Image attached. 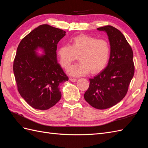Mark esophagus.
Returning <instances> with one entry per match:
<instances>
[{
    "label": "esophagus",
    "instance_id": "34e87169",
    "mask_svg": "<svg viewBox=\"0 0 148 148\" xmlns=\"http://www.w3.org/2000/svg\"><path fill=\"white\" fill-rule=\"evenodd\" d=\"M69 79L70 80L71 82H77V79H76V78H69Z\"/></svg>",
    "mask_w": 148,
    "mask_h": 148
}]
</instances>
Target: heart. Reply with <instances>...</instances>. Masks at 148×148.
<instances>
[{
    "label": "heart",
    "mask_w": 148,
    "mask_h": 148,
    "mask_svg": "<svg viewBox=\"0 0 148 148\" xmlns=\"http://www.w3.org/2000/svg\"><path fill=\"white\" fill-rule=\"evenodd\" d=\"M71 46L65 44L58 51L60 65L66 69L77 59L80 61L71 66L68 73L74 77L97 73L104 69L108 62L110 48L106 40L79 35L71 40Z\"/></svg>",
    "instance_id": "b5f03b06"
}]
</instances>
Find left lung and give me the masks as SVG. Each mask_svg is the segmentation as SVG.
<instances>
[{
    "mask_svg": "<svg viewBox=\"0 0 148 148\" xmlns=\"http://www.w3.org/2000/svg\"><path fill=\"white\" fill-rule=\"evenodd\" d=\"M109 36L110 54L106 68L89 79L84 99L97 109H106L117 104L127 95L135 73L132 49L120 31L110 25L98 28Z\"/></svg>",
    "mask_w": 148,
    "mask_h": 148,
    "instance_id": "obj_1",
    "label": "left lung"
}]
</instances>
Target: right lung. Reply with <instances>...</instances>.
Segmentation results:
<instances>
[{"mask_svg":"<svg viewBox=\"0 0 148 148\" xmlns=\"http://www.w3.org/2000/svg\"><path fill=\"white\" fill-rule=\"evenodd\" d=\"M65 31L49 25L39 26L22 39L13 70L21 96L33 108L47 110L60 99L59 85L68 81L57 60V45ZM38 47L45 54L39 56Z\"/></svg>","mask_w":148,"mask_h":148,"instance_id":"obj_1","label":"right lung"}]
</instances>
